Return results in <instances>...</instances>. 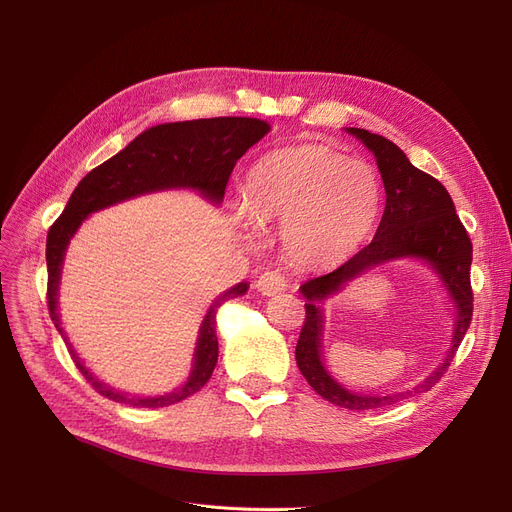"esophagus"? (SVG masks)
Instances as JSON below:
<instances>
[{"label":"esophagus","mask_w":512,"mask_h":512,"mask_svg":"<svg viewBox=\"0 0 512 512\" xmlns=\"http://www.w3.org/2000/svg\"><path fill=\"white\" fill-rule=\"evenodd\" d=\"M286 286L288 282L280 272H263L255 282V288L265 297H274V294L286 290Z\"/></svg>","instance_id":"obj_1"}]
</instances>
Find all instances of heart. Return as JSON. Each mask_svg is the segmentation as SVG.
<instances>
[{"label": "heart", "instance_id": "b5f03b06", "mask_svg": "<svg viewBox=\"0 0 512 512\" xmlns=\"http://www.w3.org/2000/svg\"><path fill=\"white\" fill-rule=\"evenodd\" d=\"M380 205L382 184L369 164L317 143L261 157L242 197L253 224H282L284 251L307 267L351 255L378 220Z\"/></svg>", "mask_w": 512, "mask_h": 512}]
</instances>
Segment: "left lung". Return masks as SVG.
Segmentation results:
<instances>
[{
  "instance_id": "8db88e82",
  "label": "left lung",
  "mask_w": 512,
  "mask_h": 512,
  "mask_svg": "<svg viewBox=\"0 0 512 512\" xmlns=\"http://www.w3.org/2000/svg\"><path fill=\"white\" fill-rule=\"evenodd\" d=\"M346 130L375 155L386 188V207L378 232H375L367 247L342 263L338 270L307 280L299 288L307 299V315L294 357H297V365L305 380L319 396H324L332 405L342 409L365 411L394 405V402L405 400L413 394L427 392L440 382L471 324L473 245L442 182L415 168L405 153L392 141L380 137V134L363 128ZM402 256H417L425 260L439 274L451 294L457 307V319L449 355L432 376L411 391L384 397L351 393L331 378L320 359L323 312L318 305L330 293H335L344 283L358 277L371 266Z\"/></svg>"
}]
</instances>
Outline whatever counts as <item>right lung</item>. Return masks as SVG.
<instances>
[{
	"instance_id": "add662e5",
	"label": "right lung",
	"mask_w": 512,
	"mask_h": 512,
	"mask_svg": "<svg viewBox=\"0 0 512 512\" xmlns=\"http://www.w3.org/2000/svg\"><path fill=\"white\" fill-rule=\"evenodd\" d=\"M270 130V124L257 118H205L159 124L141 132L128 147L91 170L74 188L62 215L47 232V307L51 321L68 344L76 369L85 375V380L101 396L130 407L157 409L174 405V402L199 392L211 378L215 363H218L215 313L222 303L245 294L249 284L240 282L211 303L199 330L193 371L182 388L151 398L128 396L99 382L78 359L66 332L60 328L58 288L70 238L85 222L87 215L132 197L166 191V188H195L211 203H222L236 161Z\"/></svg>"
}]
</instances>
